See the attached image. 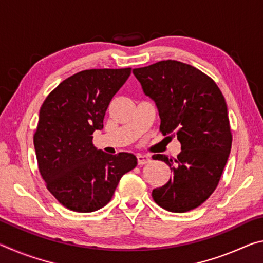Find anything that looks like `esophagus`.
Masks as SVG:
<instances>
[{
  "instance_id": "34e87169",
  "label": "esophagus",
  "mask_w": 263,
  "mask_h": 263,
  "mask_svg": "<svg viewBox=\"0 0 263 263\" xmlns=\"http://www.w3.org/2000/svg\"><path fill=\"white\" fill-rule=\"evenodd\" d=\"M137 159L139 164H146L151 161V157L148 154H138Z\"/></svg>"
}]
</instances>
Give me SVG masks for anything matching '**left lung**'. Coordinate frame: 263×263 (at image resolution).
<instances>
[{
	"mask_svg": "<svg viewBox=\"0 0 263 263\" xmlns=\"http://www.w3.org/2000/svg\"><path fill=\"white\" fill-rule=\"evenodd\" d=\"M142 91L154 101L163 135L177 137L176 159L154 154L173 177L152 191L155 203L171 212H186L204 203L217 188L232 145L228 106L212 79L175 60L135 68Z\"/></svg>",
	"mask_w": 263,
	"mask_h": 263,
	"instance_id": "obj_1",
	"label": "left lung"
}]
</instances>
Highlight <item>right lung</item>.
<instances>
[{
  "mask_svg": "<svg viewBox=\"0 0 263 263\" xmlns=\"http://www.w3.org/2000/svg\"><path fill=\"white\" fill-rule=\"evenodd\" d=\"M131 68L87 69L62 81L39 111L33 144L47 189L69 210L92 212L110 202L135 154H106L92 145L105 111Z\"/></svg>",
  "mask_w": 263,
  "mask_h": 263,
  "instance_id": "obj_1",
  "label": "right lung"
}]
</instances>
